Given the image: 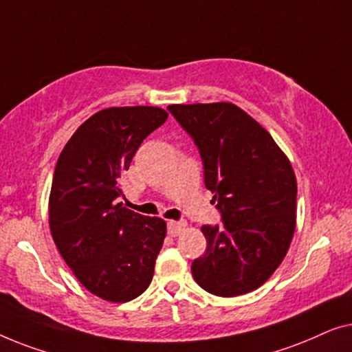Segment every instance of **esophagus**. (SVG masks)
<instances>
[{"instance_id": "34e87169", "label": "esophagus", "mask_w": 352, "mask_h": 352, "mask_svg": "<svg viewBox=\"0 0 352 352\" xmlns=\"http://www.w3.org/2000/svg\"><path fill=\"white\" fill-rule=\"evenodd\" d=\"M186 226V223L185 221H169V223H167V232H169V236H178L180 234V232L183 231V228Z\"/></svg>"}]
</instances>
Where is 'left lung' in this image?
Instances as JSON below:
<instances>
[{
    "instance_id": "obj_1",
    "label": "left lung",
    "mask_w": 352,
    "mask_h": 352,
    "mask_svg": "<svg viewBox=\"0 0 352 352\" xmlns=\"http://www.w3.org/2000/svg\"><path fill=\"white\" fill-rule=\"evenodd\" d=\"M204 164L221 225L201 228L206 254L191 273L206 292L237 296L270 279L296 225V178L289 157L254 118L230 102L169 105Z\"/></svg>"
}]
</instances>
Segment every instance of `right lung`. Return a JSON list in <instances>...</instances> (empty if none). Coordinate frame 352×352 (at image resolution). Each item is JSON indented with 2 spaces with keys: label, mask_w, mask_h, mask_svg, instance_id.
<instances>
[{
  "label": "right lung",
  "mask_w": 352,
  "mask_h": 352,
  "mask_svg": "<svg viewBox=\"0 0 352 352\" xmlns=\"http://www.w3.org/2000/svg\"><path fill=\"white\" fill-rule=\"evenodd\" d=\"M169 113L113 107L84 121L54 170L49 226L62 258L98 298L126 303L148 289L166 237V221L129 210L121 175L142 142Z\"/></svg>",
  "instance_id": "right-lung-1"
}]
</instances>
